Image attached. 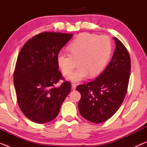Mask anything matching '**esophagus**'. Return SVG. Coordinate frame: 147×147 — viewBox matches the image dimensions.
Listing matches in <instances>:
<instances>
[{"instance_id":"obj_1","label":"esophagus","mask_w":147,"mask_h":147,"mask_svg":"<svg viewBox=\"0 0 147 147\" xmlns=\"http://www.w3.org/2000/svg\"><path fill=\"white\" fill-rule=\"evenodd\" d=\"M76 87V84H72V85H71V89H72V90H75Z\"/></svg>"}]
</instances>
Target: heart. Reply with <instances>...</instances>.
I'll return each mask as SVG.
<instances>
[{
	"mask_svg": "<svg viewBox=\"0 0 147 147\" xmlns=\"http://www.w3.org/2000/svg\"><path fill=\"white\" fill-rule=\"evenodd\" d=\"M69 53L60 51L57 63L64 75L71 73L78 62V68L67 79L78 82L87 77H95L105 69L111 53V44L108 37L85 32L78 35L68 47Z\"/></svg>",
	"mask_w": 147,
	"mask_h": 147,
	"instance_id": "b5f03b06",
	"label": "heart"
}]
</instances>
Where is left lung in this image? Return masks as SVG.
Segmentation results:
<instances>
[{
	"mask_svg": "<svg viewBox=\"0 0 147 147\" xmlns=\"http://www.w3.org/2000/svg\"><path fill=\"white\" fill-rule=\"evenodd\" d=\"M113 39L115 49L105 70L93 81L76 88L81 94L80 113L93 123H102L112 117L120 108L127 92L130 58L122 42L117 38Z\"/></svg>",
	"mask_w": 147,
	"mask_h": 147,
	"instance_id": "left-lung-1",
	"label": "left lung"
}]
</instances>
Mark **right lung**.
Here are the masks:
<instances>
[{
    "label": "right lung",
    "instance_id": "add662e5",
    "mask_svg": "<svg viewBox=\"0 0 147 147\" xmlns=\"http://www.w3.org/2000/svg\"><path fill=\"white\" fill-rule=\"evenodd\" d=\"M73 34L43 32L24 44L17 57L13 82L19 108L27 118L47 123L58 116L71 87L63 79L57 55Z\"/></svg>",
    "mask_w": 147,
    "mask_h": 147
}]
</instances>
